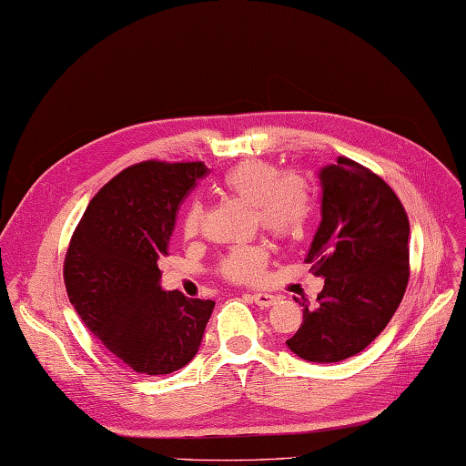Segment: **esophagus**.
Instances as JSON below:
<instances>
[{
  "instance_id": "obj_1",
  "label": "esophagus",
  "mask_w": 466,
  "mask_h": 466,
  "mask_svg": "<svg viewBox=\"0 0 466 466\" xmlns=\"http://www.w3.org/2000/svg\"><path fill=\"white\" fill-rule=\"evenodd\" d=\"M249 299H252L258 307H269L276 303V295L271 293H252L249 295Z\"/></svg>"
}]
</instances>
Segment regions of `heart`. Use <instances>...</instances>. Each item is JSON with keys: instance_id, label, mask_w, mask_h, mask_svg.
Segmentation results:
<instances>
[{"instance_id": "obj_1", "label": "heart", "mask_w": 466, "mask_h": 466, "mask_svg": "<svg viewBox=\"0 0 466 466\" xmlns=\"http://www.w3.org/2000/svg\"><path fill=\"white\" fill-rule=\"evenodd\" d=\"M228 195L252 202L254 220L281 240H297L307 230L313 214V190L307 178L295 171L281 173L278 165L264 159H244L230 167L220 178ZM202 226L200 202H190L183 217L187 238L198 234ZM269 249L264 242L234 246L220 261V273L236 283H254L264 278Z\"/></svg>"}]
</instances>
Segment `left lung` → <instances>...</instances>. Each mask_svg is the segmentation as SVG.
<instances>
[{"mask_svg":"<svg viewBox=\"0 0 466 466\" xmlns=\"http://www.w3.org/2000/svg\"><path fill=\"white\" fill-rule=\"evenodd\" d=\"M320 178V224L305 264L325 278L319 305H303V323L288 347L309 362H340L362 352L386 329L410 281V220L391 187L347 157Z\"/></svg>","mask_w":466,"mask_h":466,"instance_id":"left-lung-1","label":"left lung"}]
</instances>
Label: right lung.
<instances>
[{"mask_svg": "<svg viewBox=\"0 0 466 466\" xmlns=\"http://www.w3.org/2000/svg\"><path fill=\"white\" fill-rule=\"evenodd\" d=\"M207 165L143 161L104 185L90 200L65 258L68 299L82 323L134 372L159 376L198 352L214 301L161 289L183 198Z\"/></svg>", "mask_w": 466, "mask_h": 466, "instance_id": "1", "label": "right lung"}]
</instances>
